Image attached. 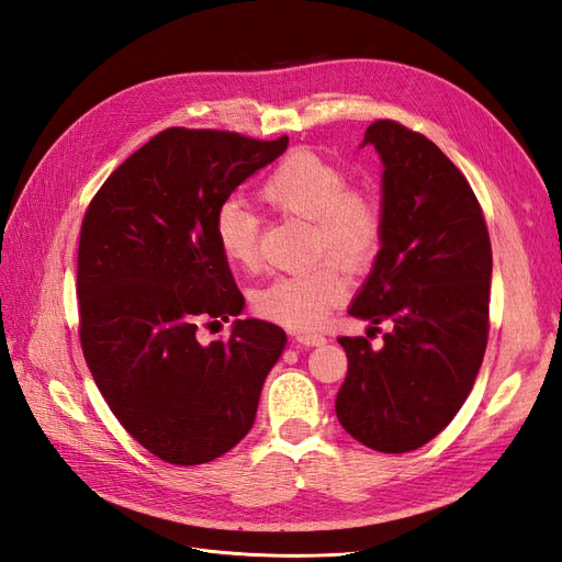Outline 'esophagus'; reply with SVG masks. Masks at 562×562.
<instances>
[{
  "mask_svg": "<svg viewBox=\"0 0 562 562\" xmlns=\"http://www.w3.org/2000/svg\"><path fill=\"white\" fill-rule=\"evenodd\" d=\"M295 342L302 345V347H321V345H326L328 339L323 337V335H318V333H297L295 335Z\"/></svg>",
  "mask_w": 562,
  "mask_h": 562,
  "instance_id": "1",
  "label": "esophagus"
}]
</instances>
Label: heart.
Here are the masks:
<instances>
[{
  "label": "heart",
  "mask_w": 562,
  "mask_h": 562,
  "mask_svg": "<svg viewBox=\"0 0 562 562\" xmlns=\"http://www.w3.org/2000/svg\"><path fill=\"white\" fill-rule=\"evenodd\" d=\"M258 196L274 213L310 220V260H324L267 281L255 293V312L291 330H312L347 297L349 279L341 266L366 269L380 252L382 203L368 187L347 184L342 168L312 149L285 155L262 178ZM213 234L220 252L232 265L252 267L258 262L260 217L241 201L220 203L213 215ZM326 254L344 263L326 259Z\"/></svg>",
  "instance_id": "obj_1"
}]
</instances>
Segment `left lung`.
I'll return each instance as SVG.
<instances>
[{"mask_svg":"<svg viewBox=\"0 0 562 562\" xmlns=\"http://www.w3.org/2000/svg\"><path fill=\"white\" fill-rule=\"evenodd\" d=\"M363 145L384 164V236L349 314L389 321L391 330L382 349L366 337L337 339L349 368L335 413L359 443L398 454L443 431L479 375L492 246L469 180L429 138L378 119Z\"/></svg>","mask_w":562,"mask_h":562,"instance_id":"obj_1","label":"left lung"}]
</instances>
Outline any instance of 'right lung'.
<instances>
[{
  "label": "right lung",
  "mask_w": 562,
  "mask_h": 562,
  "mask_svg": "<svg viewBox=\"0 0 562 562\" xmlns=\"http://www.w3.org/2000/svg\"><path fill=\"white\" fill-rule=\"evenodd\" d=\"M288 147V135L173 126L116 168L83 215L79 342L119 424L168 464L225 454L250 431L285 333L236 318L201 345L199 321L244 310L213 234L215 209Z\"/></svg>",
  "instance_id": "obj_1"
}]
</instances>
